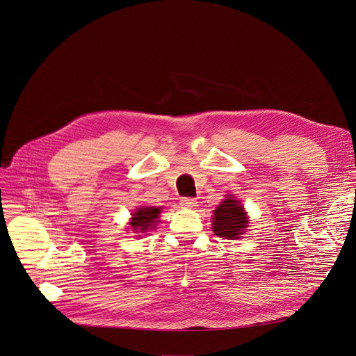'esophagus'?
Segmentation results:
<instances>
[{"instance_id":"34e87169","label":"esophagus","mask_w":356,"mask_h":356,"mask_svg":"<svg viewBox=\"0 0 356 356\" xmlns=\"http://www.w3.org/2000/svg\"><path fill=\"white\" fill-rule=\"evenodd\" d=\"M180 204L183 207H187V209H195L197 206V200L196 199H191V197H183L180 200Z\"/></svg>"}]
</instances>
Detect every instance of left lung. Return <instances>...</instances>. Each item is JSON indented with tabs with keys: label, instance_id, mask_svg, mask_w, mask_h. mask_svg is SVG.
<instances>
[{
	"label": "left lung",
	"instance_id": "8db88e82",
	"mask_svg": "<svg viewBox=\"0 0 356 356\" xmlns=\"http://www.w3.org/2000/svg\"><path fill=\"white\" fill-rule=\"evenodd\" d=\"M248 221L241 202L237 200L234 195H229L214 210L213 232L221 238H240L248 227Z\"/></svg>",
	"mask_w": 356,
	"mask_h": 356
}]
</instances>
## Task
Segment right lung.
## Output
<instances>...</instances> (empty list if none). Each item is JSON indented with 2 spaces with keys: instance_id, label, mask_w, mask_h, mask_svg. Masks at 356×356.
Returning <instances> with one entry per match:
<instances>
[{
  "instance_id": "obj_1",
  "label": "right lung",
  "mask_w": 356,
  "mask_h": 356,
  "mask_svg": "<svg viewBox=\"0 0 356 356\" xmlns=\"http://www.w3.org/2000/svg\"><path fill=\"white\" fill-rule=\"evenodd\" d=\"M161 207H140L138 209L132 216L129 225L132 227V232L135 233H147L149 230H153L154 225L159 222V214Z\"/></svg>"
}]
</instances>
